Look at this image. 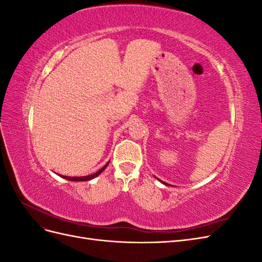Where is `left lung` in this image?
I'll return each instance as SVG.
<instances>
[{"label": "left lung", "mask_w": 262, "mask_h": 262, "mask_svg": "<svg viewBox=\"0 0 262 262\" xmlns=\"http://www.w3.org/2000/svg\"><path fill=\"white\" fill-rule=\"evenodd\" d=\"M164 184H165V185H167V184H166V182H164Z\"/></svg>", "instance_id": "8db88e82"}]
</instances>
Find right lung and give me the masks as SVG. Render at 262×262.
Masks as SVG:
<instances>
[{"label": "right lung", "mask_w": 262, "mask_h": 262, "mask_svg": "<svg viewBox=\"0 0 262 262\" xmlns=\"http://www.w3.org/2000/svg\"><path fill=\"white\" fill-rule=\"evenodd\" d=\"M107 165H108V163L101 169H99L98 171H96L95 173H93V175H90V176H84V177H68V176H63V178H66V179L71 180V181H89V180H91V179H93L95 177H97L99 173H101L102 170H104L107 167Z\"/></svg>", "instance_id": "1"}]
</instances>
